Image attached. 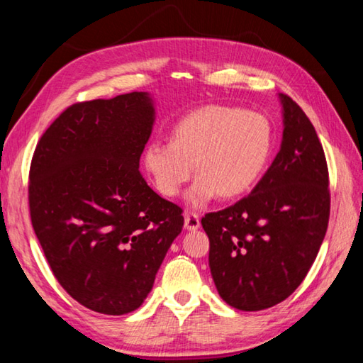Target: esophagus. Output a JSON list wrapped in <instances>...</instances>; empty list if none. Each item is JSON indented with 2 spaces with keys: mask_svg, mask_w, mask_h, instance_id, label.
I'll return each instance as SVG.
<instances>
[{
  "mask_svg": "<svg viewBox=\"0 0 363 363\" xmlns=\"http://www.w3.org/2000/svg\"><path fill=\"white\" fill-rule=\"evenodd\" d=\"M184 228L187 231H197L200 228V218L194 215V213H186V216H184Z\"/></svg>",
  "mask_w": 363,
  "mask_h": 363,
  "instance_id": "obj_1",
  "label": "esophagus"
}]
</instances>
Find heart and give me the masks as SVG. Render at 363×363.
Instances as JSON below:
<instances>
[{"label":"heart","instance_id":"b5f03b06","mask_svg":"<svg viewBox=\"0 0 363 363\" xmlns=\"http://www.w3.org/2000/svg\"><path fill=\"white\" fill-rule=\"evenodd\" d=\"M274 132L260 113L242 108L208 105L181 118L171 140H150L142 161L155 187L176 197L195 172L199 177L187 192L194 208L221 194L234 199L255 186L272 157Z\"/></svg>","mask_w":363,"mask_h":363}]
</instances>
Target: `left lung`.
<instances>
[{
  "label": "left lung",
  "mask_w": 363,
  "mask_h": 363,
  "mask_svg": "<svg viewBox=\"0 0 363 363\" xmlns=\"http://www.w3.org/2000/svg\"><path fill=\"white\" fill-rule=\"evenodd\" d=\"M279 99L284 130L272 166L247 197L202 218L218 294L244 312L273 307L301 286L330 220L323 147L302 108Z\"/></svg>",
  "instance_id": "obj_1"
}]
</instances>
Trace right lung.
Returning <instances> with one entry per match:
<instances>
[{"label":"right lung","mask_w":363,"mask_h":363,"mask_svg":"<svg viewBox=\"0 0 363 363\" xmlns=\"http://www.w3.org/2000/svg\"><path fill=\"white\" fill-rule=\"evenodd\" d=\"M153 121L145 91L76 103L33 153V231L57 283L94 312L139 308L182 231L181 206L152 191L139 171Z\"/></svg>","instance_id":"right-lung-1"}]
</instances>
